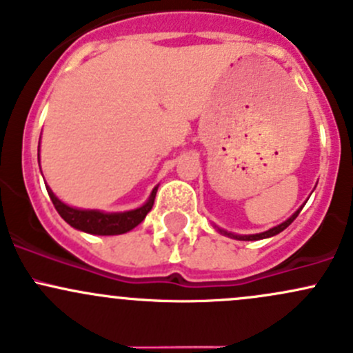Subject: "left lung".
<instances>
[{"label": "left lung", "instance_id": "obj_1", "mask_svg": "<svg viewBox=\"0 0 353 353\" xmlns=\"http://www.w3.org/2000/svg\"><path fill=\"white\" fill-rule=\"evenodd\" d=\"M301 209H303V207H299V209L296 210V212L292 214V216L289 217V219H285L284 223H281V224H277V226H274V228H270V230L268 231H263V232H256V234H234V232H230V231H224V230H221V228H217V226H214L216 228L217 231L221 232V234H224V236H228V238H232V239H238V241H258V239H265V238H272V236H275V234H279V232H282L285 230L287 226H289L290 223H292L294 219H296L297 216H299V212H301Z\"/></svg>", "mask_w": 353, "mask_h": 353}]
</instances>
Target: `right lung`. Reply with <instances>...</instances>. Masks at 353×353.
Masks as SVG:
<instances>
[{
	"instance_id": "obj_1",
	"label": "right lung",
	"mask_w": 353,
	"mask_h": 353,
	"mask_svg": "<svg viewBox=\"0 0 353 353\" xmlns=\"http://www.w3.org/2000/svg\"><path fill=\"white\" fill-rule=\"evenodd\" d=\"M41 161V159H39ZM42 173V172H41ZM47 194H49L50 201H52L54 207L59 212V216L74 230L88 232V234H98V236H114V234H123V232L134 230L137 224L144 221L148 212L152 209L154 203L156 192H158V185L152 188L150 199L143 203L141 207L132 210H123V212H103L98 209H78V207L68 205L66 202L61 201L49 185H46Z\"/></svg>"
}]
</instances>
